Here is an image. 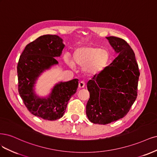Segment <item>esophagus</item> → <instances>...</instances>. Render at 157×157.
Segmentation results:
<instances>
[{
	"label": "esophagus",
	"instance_id": "esophagus-1",
	"mask_svg": "<svg viewBox=\"0 0 157 157\" xmlns=\"http://www.w3.org/2000/svg\"><path fill=\"white\" fill-rule=\"evenodd\" d=\"M85 82H83V81H82V82H80L79 83L78 87H79V89H82V88L85 87Z\"/></svg>",
	"mask_w": 157,
	"mask_h": 157
}]
</instances>
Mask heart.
Returning <instances> with one entry per match:
<instances>
[{
  "instance_id": "heart-1",
  "label": "heart",
  "mask_w": 157,
  "mask_h": 157,
  "mask_svg": "<svg viewBox=\"0 0 157 157\" xmlns=\"http://www.w3.org/2000/svg\"><path fill=\"white\" fill-rule=\"evenodd\" d=\"M74 62L81 68H85V71L90 74H98L106 67L109 54L102 49L93 46H83L77 48L74 53ZM66 62L70 67L74 64L68 56L65 57Z\"/></svg>"
}]
</instances>
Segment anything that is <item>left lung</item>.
<instances>
[{
  "instance_id": "8db88e82",
  "label": "left lung",
  "mask_w": 157,
  "mask_h": 157,
  "mask_svg": "<svg viewBox=\"0 0 157 157\" xmlns=\"http://www.w3.org/2000/svg\"><path fill=\"white\" fill-rule=\"evenodd\" d=\"M118 54L113 62L87 83L90 98L86 114L94 124H106L124 117L137 98L139 68L124 40L106 37Z\"/></svg>"
}]
</instances>
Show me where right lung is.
Listing matches in <instances>:
<instances>
[{
	"label": "right lung",
	"mask_w": 157,
	"mask_h": 157,
	"mask_svg": "<svg viewBox=\"0 0 157 157\" xmlns=\"http://www.w3.org/2000/svg\"><path fill=\"white\" fill-rule=\"evenodd\" d=\"M64 48L63 39L57 35H44L26 45L17 64L20 97L30 112L45 120L61 118L69 100L78 87V79H74L55 85L47 98H40L34 91L39 75L58 64L54 57H60Z\"/></svg>",
	"instance_id": "add662e5"
}]
</instances>
